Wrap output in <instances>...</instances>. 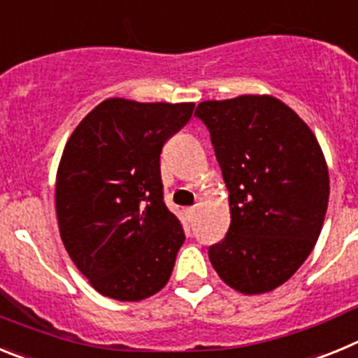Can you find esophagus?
I'll use <instances>...</instances> for the list:
<instances>
[{
    "mask_svg": "<svg viewBox=\"0 0 358 358\" xmlns=\"http://www.w3.org/2000/svg\"><path fill=\"white\" fill-rule=\"evenodd\" d=\"M186 215H188V218H194L195 208H186Z\"/></svg>",
    "mask_w": 358,
    "mask_h": 358,
    "instance_id": "obj_1",
    "label": "esophagus"
}]
</instances>
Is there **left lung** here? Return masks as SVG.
<instances>
[{
  "mask_svg": "<svg viewBox=\"0 0 358 358\" xmlns=\"http://www.w3.org/2000/svg\"><path fill=\"white\" fill-rule=\"evenodd\" d=\"M229 192L231 224L208 249L224 283L242 294L283 285L314 249L330 195L314 132L273 96L199 103Z\"/></svg>",
  "mask_w": 358,
  "mask_h": 358,
  "instance_id": "left-lung-1",
  "label": "left lung"
}]
</instances>
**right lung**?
Returning <instances> with one entry per match:
<instances>
[{
    "mask_svg": "<svg viewBox=\"0 0 358 358\" xmlns=\"http://www.w3.org/2000/svg\"><path fill=\"white\" fill-rule=\"evenodd\" d=\"M194 107L109 98L66 143L55 186L61 238L102 296L140 301L169 283L185 231L163 201L159 156Z\"/></svg>",
    "mask_w": 358,
    "mask_h": 358,
    "instance_id": "obj_1",
    "label": "right lung"
}]
</instances>
